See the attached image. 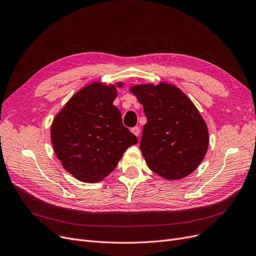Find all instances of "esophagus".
Instances as JSON below:
<instances>
[{"label":"esophagus","mask_w":256,"mask_h":256,"mask_svg":"<svg viewBox=\"0 0 256 256\" xmlns=\"http://www.w3.org/2000/svg\"><path fill=\"white\" fill-rule=\"evenodd\" d=\"M131 132L132 134H134V136H140V127H134V128H131Z\"/></svg>","instance_id":"1"}]
</instances>
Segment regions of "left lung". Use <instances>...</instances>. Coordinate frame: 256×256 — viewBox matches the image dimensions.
Returning a JSON list of instances; mask_svg holds the SVG:
<instances>
[{"label":"left lung","mask_w":256,"mask_h":256,"mask_svg":"<svg viewBox=\"0 0 256 256\" xmlns=\"http://www.w3.org/2000/svg\"><path fill=\"white\" fill-rule=\"evenodd\" d=\"M142 105L147 122L140 148L151 171L172 180L196 170L206 156V122L190 98L174 85L142 84L130 87Z\"/></svg>","instance_id":"left-lung-1"}]
</instances>
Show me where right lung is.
<instances>
[{"label":"right lung","mask_w":256,"mask_h":256,"mask_svg":"<svg viewBox=\"0 0 256 256\" xmlns=\"http://www.w3.org/2000/svg\"><path fill=\"white\" fill-rule=\"evenodd\" d=\"M94 82L82 88L56 116L50 136L62 166L76 180L98 182L114 170L138 138L114 105L116 87Z\"/></svg>","instance_id":"obj_1"}]
</instances>
